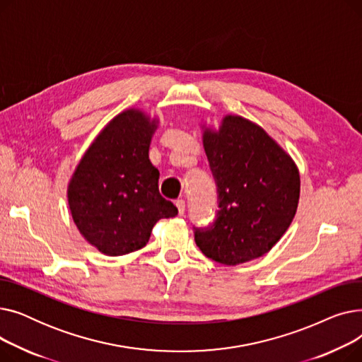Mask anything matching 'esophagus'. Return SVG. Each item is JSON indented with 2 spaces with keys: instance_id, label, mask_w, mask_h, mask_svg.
<instances>
[{
  "instance_id": "34e87169",
  "label": "esophagus",
  "mask_w": 362,
  "mask_h": 362,
  "mask_svg": "<svg viewBox=\"0 0 362 362\" xmlns=\"http://www.w3.org/2000/svg\"><path fill=\"white\" fill-rule=\"evenodd\" d=\"M176 206H177V210H179V216H183L185 214V206H186L185 199H177L176 201Z\"/></svg>"
}]
</instances>
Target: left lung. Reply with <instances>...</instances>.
I'll return each mask as SVG.
<instances>
[{
    "label": "left lung",
    "instance_id": "1",
    "mask_svg": "<svg viewBox=\"0 0 362 362\" xmlns=\"http://www.w3.org/2000/svg\"><path fill=\"white\" fill-rule=\"evenodd\" d=\"M217 206L214 220L195 227L202 254L236 265L269 252L291 226L299 201L298 168L259 126L227 116L204 133Z\"/></svg>",
    "mask_w": 362,
    "mask_h": 362
}]
</instances>
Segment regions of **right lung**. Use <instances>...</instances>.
<instances>
[{
    "label": "right lung",
    "mask_w": 362,
    "mask_h": 362,
    "mask_svg": "<svg viewBox=\"0 0 362 362\" xmlns=\"http://www.w3.org/2000/svg\"><path fill=\"white\" fill-rule=\"evenodd\" d=\"M154 127L141 111L119 114L86 151L69 185L71 217L103 254L144 248L154 224L177 214L160 195V173L148 157Z\"/></svg>",
    "instance_id": "right-lung-1"
}]
</instances>
